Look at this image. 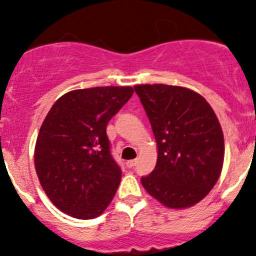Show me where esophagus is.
<instances>
[{
	"instance_id": "34e87169",
	"label": "esophagus",
	"mask_w": 256,
	"mask_h": 256,
	"mask_svg": "<svg viewBox=\"0 0 256 256\" xmlns=\"http://www.w3.org/2000/svg\"><path fill=\"white\" fill-rule=\"evenodd\" d=\"M136 159L128 160V162H126V165H127V168H133V166H136Z\"/></svg>"
}]
</instances>
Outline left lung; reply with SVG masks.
<instances>
[{
  "mask_svg": "<svg viewBox=\"0 0 256 256\" xmlns=\"http://www.w3.org/2000/svg\"><path fill=\"white\" fill-rule=\"evenodd\" d=\"M158 144L155 168L140 178L148 194L170 208L194 206L220 175L224 139L201 94L180 86L136 85Z\"/></svg>",
  "mask_w": 256,
  "mask_h": 256,
  "instance_id": "obj_1",
  "label": "left lung"
}]
</instances>
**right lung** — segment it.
Returning <instances> with one entry per match:
<instances>
[{
  "label": "right lung",
  "instance_id": "obj_1",
  "mask_svg": "<svg viewBox=\"0 0 256 256\" xmlns=\"http://www.w3.org/2000/svg\"><path fill=\"white\" fill-rule=\"evenodd\" d=\"M129 86L75 90L60 97L36 138L40 185L62 212L92 220L106 210L120 182L106 128L133 94Z\"/></svg>",
  "mask_w": 256,
  "mask_h": 256
}]
</instances>
